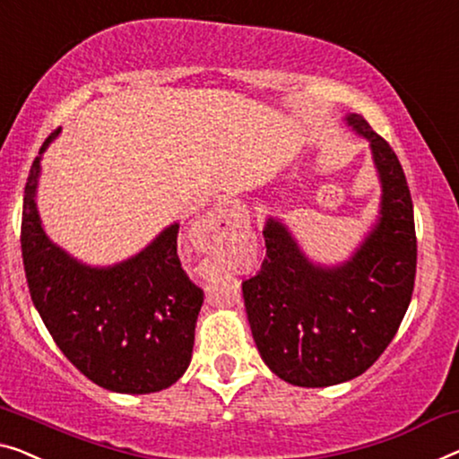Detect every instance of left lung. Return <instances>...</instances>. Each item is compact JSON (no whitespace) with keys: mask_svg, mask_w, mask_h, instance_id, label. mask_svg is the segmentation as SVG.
Instances as JSON below:
<instances>
[{"mask_svg":"<svg viewBox=\"0 0 459 459\" xmlns=\"http://www.w3.org/2000/svg\"><path fill=\"white\" fill-rule=\"evenodd\" d=\"M346 123L368 140L381 210L351 259L313 264L278 218L264 229L265 259L243 282L245 311L265 365L299 387H327L367 371L394 340L412 299V197L392 146L357 113Z\"/></svg>","mask_w":459,"mask_h":459,"instance_id":"8db88e82","label":"left lung"}]
</instances>
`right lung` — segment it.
Listing matches in <instances>:
<instances>
[{"mask_svg":"<svg viewBox=\"0 0 459 459\" xmlns=\"http://www.w3.org/2000/svg\"><path fill=\"white\" fill-rule=\"evenodd\" d=\"M40 146L24 187L22 262L30 299L67 360L97 385L152 394L186 373L204 290L177 255L179 224L126 262L94 268L45 235L37 210Z\"/></svg>","mask_w":459,"mask_h":459,"instance_id":"right-lung-1","label":"right lung"}]
</instances>
